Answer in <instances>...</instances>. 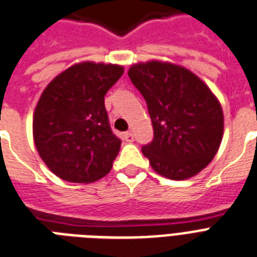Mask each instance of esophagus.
<instances>
[{"label": "esophagus", "mask_w": 257, "mask_h": 257, "mask_svg": "<svg viewBox=\"0 0 257 257\" xmlns=\"http://www.w3.org/2000/svg\"><path fill=\"white\" fill-rule=\"evenodd\" d=\"M124 140L126 143H133V140H135V136H133L132 132H125L124 133Z\"/></svg>", "instance_id": "1"}]
</instances>
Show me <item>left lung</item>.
Masks as SVG:
<instances>
[{
	"mask_svg": "<svg viewBox=\"0 0 257 257\" xmlns=\"http://www.w3.org/2000/svg\"><path fill=\"white\" fill-rule=\"evenodd\" d=\"M128 75L148 104L153 141L144 156L160 176L183 181L201 173L223 139L222 105L199 76L170 62L132 64Z\"/></svg>",
	"mask_w": 257,
	"mask_h": 257,
	"instance_id": "left-lung-1",
	"label": "left lung"
}]
</instances>
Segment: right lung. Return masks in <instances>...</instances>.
<instances>
[{"label":"right lung","instance_id":"obj_1","mask_svg":"<svg viewBox=\"0 0 257 257\" xmlns=\"http://www.w3.org/2000/svg\"><path fill=\"white\" fill-rule=\"evenodd\" d=\"M124 67L84 60L56 75L33 113L39 157L60 179L91 183L110 172L121 141L112 133L104 96Z\"/></svg>","mask_w":257,"mask_h":257}]
</instances>
